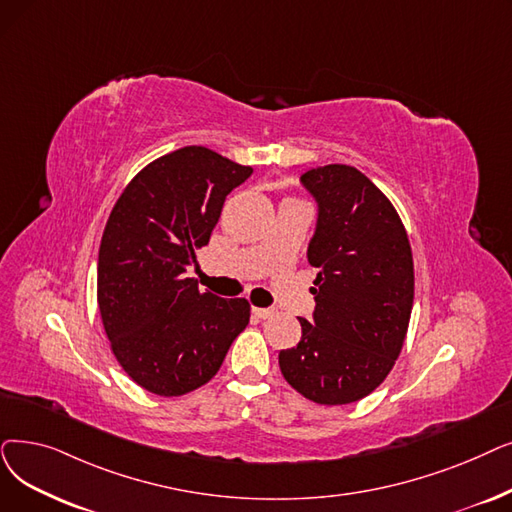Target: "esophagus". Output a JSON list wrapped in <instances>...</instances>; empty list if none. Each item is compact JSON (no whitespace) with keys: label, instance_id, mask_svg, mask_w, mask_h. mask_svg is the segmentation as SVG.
<instances>
[{"label":"esophagus","instance_id":"1","mask_svg":"<svg viewBox=\"0 0 512 512\" xmlns=\"http://www.w3.org/2000/svg\"><path fill=\"white\" fill-rule=\"evenodd\" d=\"M253 314H255L257 318L265 320V318L274 316V309H272V307H253Z\"/></svg>","mask_w":512,"mask_h":512}]
</instances>
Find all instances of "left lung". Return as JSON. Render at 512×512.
Instances as JSON below:
<instances>
[{
    "label": "left lung",
    "instance_id": "1",
    "mask_svg": "<svg viewBox=\"0 0 512 512\" xmlns=\"http://www.w3.org/2000/svg\"><path fill=\"white\" fill-rule=\"evenodd\" d=\"M318 221L307 261L318 268L314 320L282 349L286 383L322 406L358 402L379 387L402 351L414 301V263L406 228L389 198L349 165L301 175Z\"/></svg>",
    "mask_w": 512,
    "mask_h": 512
}]
</instances>
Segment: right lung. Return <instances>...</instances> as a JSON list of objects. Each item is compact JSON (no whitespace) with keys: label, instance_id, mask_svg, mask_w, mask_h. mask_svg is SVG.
<instances>
[{"label":"right lung","instance_id":"add662e5","mask_svg":"<svg viewBox=\"0 0 512 512\" xmlns=\"http://www.w3.org/2000/svg\"><path fill=\"white\" fill-rule=\"evenodd\" d=\"M253 173L205 146L146 165L115 203L98 253V307L117 362L142 389L177 397L209 383L247 328V299L201 293L190 265L226 196Z\"/></svg>","mask_w":512,"mask_h":512}]
</instances>
